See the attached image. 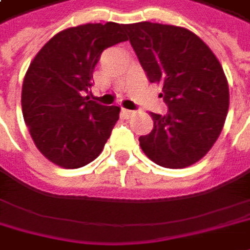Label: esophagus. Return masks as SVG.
Masks as SVG:
<instances>
[{"mask_svg":"<svg viewBox=\"0 0 250 250\" xmlns=\"http://www.w3.org/2000/svg\"><path fill=\"white\" fill-rule=\"evenodd\" d=\"M135 112H136V111H132V109H125V108L122 109V114H124L126 118H131V117H133V115H135Z\"/></svg>","mask_w":250,"mask_h":250,"instance_id":"obj_1","label":"esophagus"}]
</instances>
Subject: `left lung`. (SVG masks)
Listing matches in <instances>:
<instances>
[{
	"mask_svg": "<svg viewBox=\"0 0 250 250\" xmlns=\"http://www.w3.org/2000/svg\"><path fill=\"white\" fill-rule=\"evenodd\" d=\"M150 83L160 84L166 115L150 112L153 129L139 138L145 155L162 167L183 168L206 156L229 108V88L212 50L191 31L152 22L125 25Z\"/></svg>",
	"mask_w": 250,
	"mask_h": 250,
	"instance_id": "1",
	"label": "left lung"
}]
</instances>
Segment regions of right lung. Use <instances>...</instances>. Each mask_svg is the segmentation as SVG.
I'll return each instance as SVG.
<instances>
[{"label": "right lung", "mask_w": 250, "mask_h": 250, "mask_svg": "<svg viewBox=\"0 0 250 250\" xmlns=\"http://www.w3.org/2000/svg\"><path fill=\"white\" fill-rule=\"evenodd\" d=\"M124 41V25L85 23L59 32L32 60L22 84V114L36 147L52 163L79 168L103 152L119 106L84 94L101 53Z\"/></svg>", "instance_id": "add662e5"}]
</instances>
